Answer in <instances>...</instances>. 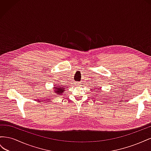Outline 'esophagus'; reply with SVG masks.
Here are the masks:
<instances>
[{
	"instance_id": "obj_1",
	"label": "esophagus",
	"mask_w": 151,
	"mask_h": 151,
	"mask_svg": "<svg viewBox=\"0 0 151 151\" xmlns=\"http://www.w3.org/2000/svg\"><path fill=\"white\" fill-rule=\"evenodd\" d=\"M79 84H79V83H76V85H79Z\"/></svg>"
}]
</instances>
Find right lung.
Segmentation results:
<instances>
[{"mask_svg": "<svg viewBox=\"0 0 151 151\" xmlns=\"http://www.w3.org/2000/svg\"><path fill=\"white\" fill-rule=\"evenodd\" d=\"M65 88L64 86L54 85L53 86V92L56 94V95H62L63 93L65 92Z\"/></svg>", "mask_w": 151, "mask_h": 151, "instance_id": "add662e5", "label": "right lung"}]
</instances>
